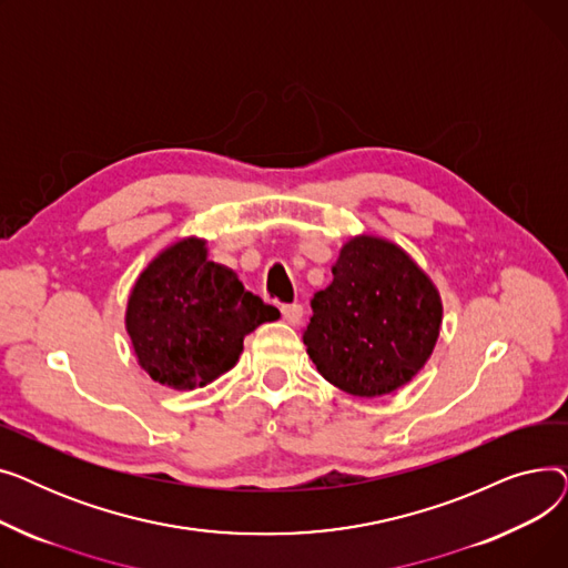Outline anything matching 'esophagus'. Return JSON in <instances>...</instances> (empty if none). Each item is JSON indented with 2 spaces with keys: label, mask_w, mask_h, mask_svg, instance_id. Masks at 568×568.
<instances>
[{
  "label": "esophagus",
  "mask_w": 568,
  "mask_h": 568,
  "mask_svg": "<svg viewBox=\"0 0 568 568\" xmlns=\"http://www.w3.org/2000/svg\"><path fill=\"white\" fill-rule=\"evenodd\" d=\"M281 313H283V320H285L287 324H300L302 317H304L302 304H285V306L281 308Z\"/></svg>",
  "instance_id": "obj_1"
}]
</instances>
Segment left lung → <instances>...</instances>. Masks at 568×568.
<instances>
[{
    "instance_id": "8db88e82",
    "label": "left lung",
    "mask_w": 568,
    "mask_h": 568,
    "mask_svg": "<svg viewBox=\"0 0 568 568\" xmlns=\"http://www.w3.org/2000/svg\"><path fill=\"white\" fill-rule=\"evenodd\" d=\"M334 281L315 292L304 345L317 373L359 398L386 396L419 373L439 338L442 296L398 244L375 234L343 244Z\"/></svg>"
}]
</instances>
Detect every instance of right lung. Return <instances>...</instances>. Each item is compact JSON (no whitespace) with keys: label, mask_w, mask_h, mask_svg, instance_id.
Segmentation results:
<instances>
[{"label":"right lung","mask_w":568,"mask_h":568,"mask_svg":"<svg viewBox=\"0 0 568 568\" xmlns=\"http://www.w3.org/2000/svg\"><path fill=\"white\" fill-rule=\"evenodd\" d=\"M278 317V308L246 292L232 268L209 260L206 239L186 236L144 266L124 320L140 368L186 392L234 368L244 338Z\"/></svg>","instance_id":"right-lung-1"}]
</instances>
